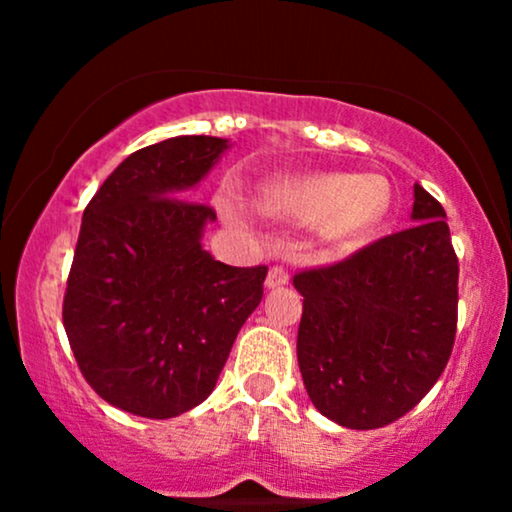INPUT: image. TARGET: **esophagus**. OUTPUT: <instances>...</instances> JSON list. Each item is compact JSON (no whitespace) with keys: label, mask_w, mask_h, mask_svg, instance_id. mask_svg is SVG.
<instances>
[{"label":"esophagus","mask_w":512,"mask_h":512,"mask_svg":"<svg viewBox=\"0 0 512 512\" xmlns=\"http://www.w3.org/2000/svg\"><path fill=\"white\" fill-rule=\"evenodd\" d=\"M289 279H291L289 269L281 267V264H274V267L269 269V274H267V286H269V289H276V286H286V284H289Z\"/></svg>","instance_id":"esophagus-1"}]
</instances>
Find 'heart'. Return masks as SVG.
Wrapping results in <instances>:
<instances>
[{
	"label": "heart",
	"instance_id": "heart-1",
	"mask_svg": "<svg viewBox=\"0 0 512 512\" xmlns=\"http://www.w3.org/2000/svg\"><path fill=\"white\" fill-rule=\"evenodd\" d=\"M276 207L320 221L332 240L346 243L370 231L390 207V187L378 178L327 173L279 185L269 192Z\"/></svg>",
	"mask_w": 512,
	"mask_h": 512
}]
</instances>
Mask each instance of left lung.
Here are the masks:
<instances>
[{"label":"left lung","instance_id":"obj_1","mask_svg":"<svg viewBox=\"0 0 512 512\" xmlns=\"http://www.w3.org/2000/svg\"><path fill=\"white\" fill-rule=\"evenodd\" d=\"M414 226L293 276L303 296L298 366L315 409L368 431L436 385L457 332V264L445 209L414 185Z\"/></svg>","mask_w":512,"mask_h":512}]
</instances>
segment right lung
<instances>
[{"mask_svg": "<svg viewBox=\"0 0 512 512\" xmlns=\"http://www.w3.org/2000/svg\"><path fill=\"white\" fill-rule=\"evenodd\" d=\"M219 137H173L134 151L81 219L62 322L86 383L113 407L170 419L214 390L267 267H228L202 250L216 221L190 199Z\"/></svg>", "mask_w": 512, "mask_h": 512, "instance_id": "obj_1", "label": "right lung"}]
</instances>
